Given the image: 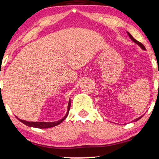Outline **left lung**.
Listing matches in <instances>:
<instances>
[{"label":"left lung","mask_w":159,"mask_h":159,"mask_svg":"<svg viewBox=\"0 0 159 159\" xmlns=\"http://www.w3.org/2000/svg\"><path fill=\"white\" fill-rule=\"evenodd\" d=\"M127 34H128V35H129V37H130V38L131 39V40H132L133 41H134V43H136V44H138L139 45V46L140 47H141V48H142V49H144V50H146V48H145V47H144V45H143L142 43H141L140 42H139V41L138 40H136V39H134V38H133V37H132V35H131L130 34V33H129V32H127ZM142 116H141V117H139V118H137V119H135V120H134V121H138L139 120V119H140L141 118H142Z\"/></svg>","instance_id":"1"}]
</instances>
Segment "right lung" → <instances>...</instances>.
<instances>
[{"mask_svg": "<svg viewBox=\"0 0 159 159\" xmlns=\"http://www.w3.org/2000/svg\"><path fill=\"white\" fill-rule=\"evenodd\" d=\"M70 107V101L69 99V102H68V111H67V113H66V115L62 119H60V120L57 121H54V122H45V121H40V122H39V121H26L22 120V119L17 118V119H18L20 121H21V122L23 123V124L27 125V126H29V127H37V128H49V127H54V126H56V125H58L59 124H60V123H61L62 121L68 116Z\"/></svg>", "mask_w": 159, "mask_h": 159, "instance_id": "right-lung-1", "label": "right lung"}]
</instances>
